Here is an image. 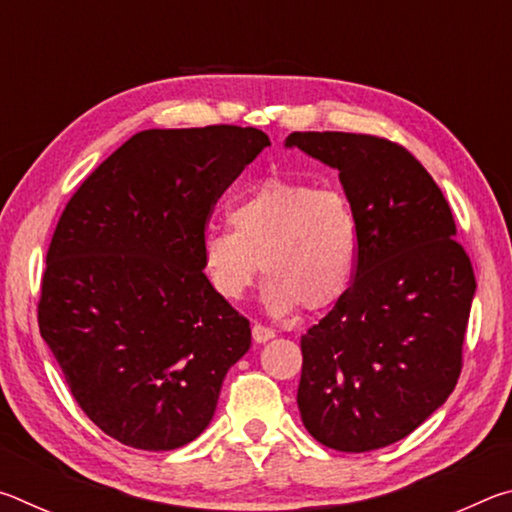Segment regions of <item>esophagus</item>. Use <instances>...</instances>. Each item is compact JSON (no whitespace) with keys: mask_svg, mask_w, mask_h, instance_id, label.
<instances>
[{"mask_svg":"<svg viewBox=\"0 0 512 512\" xmlns=\"http://www.w3.org/2000/svg\"><path fill=\"white\" fill-rule=\"evenodd\" d=\"M275 336V332L271 327H266V325H262V323H255L253 325V339H255V343H266L268 339H273Z\"/></svg>","mask_w":512,"mask_h":512,"instance_id":"obj_1","label":"esophagus"}]
</instances>
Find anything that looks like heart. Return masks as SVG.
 Wrapping results in <instances>:
<instances>
[{
	"label": "heart",
	"instance_id": "obj_1",
	"mask_svg": "<svg viewBox=\"0 0 512 512\" xmlns=\"http://www.w3.org/2000/svg\"><path fill=\"white\" fill-rule=\"evenodd\" d=\"M232 230L203 237V266L214 291L241 300L262 271L273 314L320 311L348 293L359 257V219L345 192L271 176L230 207Z\"/></svg>",
	"mask_w": 512,
	"mask_h": 512
}]
</instances>
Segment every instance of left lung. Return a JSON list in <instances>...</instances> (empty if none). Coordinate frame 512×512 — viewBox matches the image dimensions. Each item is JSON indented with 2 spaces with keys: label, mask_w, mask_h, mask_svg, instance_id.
<instances>
[{
  "label": "left lung",
  "mask_w": 512,
  "mask_h": 512,
  "mask_svg": "<svg viewBox=\"0 0 512 512\" xmlns=\"http://www.w3.org/2000/svg\"><path fill=\"white\" fill-rule=\"evenodd\" d=\"M339 178L359 219L345 296L302 334L298 409L320 445L372 452L409 436L454 391L476 289L456 223L402 144L363 133H291Z\"/></svg>",
  "instance_id": "8db88e82"
}]
</instances>
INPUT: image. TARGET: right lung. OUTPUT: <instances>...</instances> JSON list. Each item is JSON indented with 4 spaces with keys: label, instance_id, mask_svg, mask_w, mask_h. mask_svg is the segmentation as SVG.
I'll return each instance as SVG.
<instances>
[{
    "label": "right lung",
    "instance_id": "obj_1",
    "mask_svg": "<svg viewBox=\"0 0 512 512\" xmlns=\"http://www.w3.org/2000/svg\"><path fill=\"white\" fill-rule=\"evenodd\" d=\"M257 128L142 131L69 198L47 250L38 327L83 413L167 452L210 424L246 316L203 273L214 205L268 146Z\"/></svg>",
    "mask_w": 512,
    "mask_h": 512
}]
</instances>
